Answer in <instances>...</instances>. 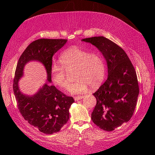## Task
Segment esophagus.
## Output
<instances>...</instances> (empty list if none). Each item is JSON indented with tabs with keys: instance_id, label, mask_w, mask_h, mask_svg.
<instances>
[{
	"instance_id": "34e87169",
	"label": "esophagus",
	"mask_w": 155,
	"mask_h": 155,
	"mask_svg": "<svg viewBox=\"0 0 155 155\" xmlns=\"http://www.w3.org/2000/svg\"><path fill=\"white\" fill-rule=\"evenodd\" d=\"M83 97V96H76L74 97V100L75 101H78L79 100H81L82 98Z\"/></svg>"
}]
</instances>
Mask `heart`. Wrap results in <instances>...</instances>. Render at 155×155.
Segmentation results:
<instances>
[{
  "instance_id": "obj_1",
  "label": "heart",
  "mask_w": 155,
  "mask_h": 155,
  "mask_svg": "<svg viewBox=\"0 0 155 155\" xmlns=\"http://www.w3.org/2000/svg\"><path fill=\"white\" fill-rule=\"evenodd\" d=\"M61 64H54L50 70L51 79L55 86L68 88L70 85L67 73L74 70L76 81L70 87L73 94H81L88 90V86L96 88L104 81L105 64L97 53H90L76 46L70 47L61 54Z\"/></svg>"
}]
</instances>
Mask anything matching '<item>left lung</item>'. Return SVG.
<instances>
[{
    "mask_svg": "<svg viewBox=\"0 0 155 155\" xmlns=\"http://www.w3.org/2000/svg\"><path fill=\"white\" fill-rule=\"evenodd\" d=\"M81 41L95 46L107 61L108 78L93 94L97 102L91 119L100 129L112 131L133 115L139 94L137 73L125 51L114 42L103 36Z\"/></svg>",
    "mask_w": 155,
    "mask_h": 155,
    "instance_id": "obj_1",
    "label": "left lung"
}]
</instances>
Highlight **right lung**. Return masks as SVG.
I'll use <instances>...</instances> for the list:
<instances>
[{"instance_id":"obj_1","label":"right lung","mask_w":155,"mask_h":155,"mask_svg":"<svg viewBox=\"0 0 155 155\" xmlns=\"http://www.w3.org/2000/svg\"><path fill=\"white\" fill-rule=\"evenodd\" d=\"M67 41L62 39H40L33 41L18 59L13 79V92L21 115L30 125L48 134L59 132L67 123L69 109L74 102L72 97L65 95L50 84L52 57ZM31 60H37L44 65L48 82L35 95L30 97L23 94L18 83L23 75L25 64Z\"/></svg>"}]
</instances>
